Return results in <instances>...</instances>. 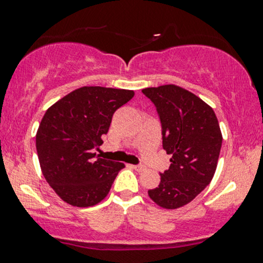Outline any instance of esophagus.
Returning a JSON list of instances; mask_svg holds the SVG:
<instances>
[{"label": "esophagus", "mask_w": 263, "mask_h": 263, "mask_svg": "<svg viewBox=\"0 0 263 263\" xmlns=\"http://www.w3.org/2000/svg\"><path fill=\"white\" fill-rule=\"evenodd\" d=\"M131 167L132 169H135L136 172H140V173L144 172L145 170V166H142V165H131Z\"/></svg>", "instance_id": "obj_1"}]
</instances>
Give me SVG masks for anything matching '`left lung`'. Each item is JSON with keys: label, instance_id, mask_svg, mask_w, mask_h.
Wrapping results in <instances>:
<instances>
[{"label": "left lung", "instance_id": "obj_1", "mask_svg": "<svg viewBox=\"0 0 263 263\" xmlns=\"http://www.w3.org/2000/svg\"><path fill=\"white\" fill-rule=\"evenodd\" d=\"M153 101L163 128V148L170 167L160 174L148 196L165 210L191 202L216 173L223 136L213 109L201 98L175 84L142 89Z\"/></svg>", "mask_w": 263, "mask_h": 263}]
</instances>
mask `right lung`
I'll return each instance as SVG.
<instances>
[{
    "label": "right lung",
    "instance_id": "right-lung-1",
    "mask_svg": "<svg viewBox=\"0 0 263 263\" xmlns=\"http://www.w3.org/2000/svg\"><path fill=\"white\" fill-rule=\"evenodd\" d=\"M134 90L82 87L46 110L36 132V152L44 178L56 195L74 207H91L109 194L123 163L96 158L114 112Z\"/></svg>",
    "mask_w": 263,
    "mask_h": 263
}]
</instances>
